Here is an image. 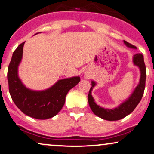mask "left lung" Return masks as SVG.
I'll list each match as a JSON object with an SVG mask.
<instances>
[{"mask_svg":"<svg viewBox=\"0 0 154 154\" xmlns=\"http://www.w3.org/2000/svg\"><path fill=\"white\" fill-rule=\"evenodd\" d=\"M124 43L129 48H137L136 46L130 44L126 41H124ZM133 63L140 69L141 77L139 85H137L136 89H134V92L130 96V98L114 109H106V108H101L94 102V98L91 96V91L93 87L96 85V83L93 81L91 82V87L89 91V95H88V101H89L90 108L96 116L103 119V120H109V121L118 120L124 118L128 115L130 114L138 105L142 98L143 94H144L145 83H146V66H145L144 61V56L141 53H137L134 55V58H133Z\"/></svg>","mask_w":154,"mask_h":154,"instance_id":"1","label":"left lung"}]
</instances>
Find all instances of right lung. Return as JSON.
I'll list each match as a JSON object with an SVG mask.
<instances>
[{"label":"right lung","mask_w":154,"mask_h":154,"mask_svg":"<svg viewBox=\"0 0 154 154\" xmlns=\"http://www.w3.org/2000/svg\"><path fill=\"white\" fill-rule=\"evenodd\" d=\"M24 42L13 52L8 68L9 92L17 107L26 116L46 120L55 116L62 109L67 92L80 81L79 77L63 79L45 91H36L22 85L17 75V68L22 57Z\"/></svg>","instance_id":"1"}]
</instances>
